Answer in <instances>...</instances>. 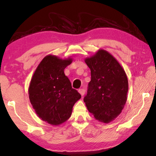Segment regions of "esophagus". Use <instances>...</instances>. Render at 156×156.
<instances>
[{"mask_svg":"<svg viewBox=\"0 0 156 156\" xmlns=\"http://www.w3.org/2000/svg\"><path fill=\"white\" fill-rule=\"evenodd\" d=\"M78 92H79V93H80V94L81 95V96H83V95L84 94V89H79V90H78Z\"/></svg>","mask_w":156,"mask_h":156,"instance_id":"obj_1","label":"esophagus"}]
</instances>
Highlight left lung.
Returning a JSON list of instances; mask_svg holds the SVG:
<instances>
[{"instance_id":"1","label":"left lung","mask_w":156,"mask_h":156,"mask_svg":"<svg viewBox=\"0 0 156 156\" xmlns=\"http://www.w3.org/2000/svg\"><path fill=\"white\" fill-rule=\"evenodd\" d=\"M84 62L91 70V81L84 102L97 120L109 123L122 112L129 88L126 73L109 52L99 49Z\"/></svg>"}]
</instances>
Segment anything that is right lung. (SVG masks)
<instances>
[{
	"mask_svg": "<svg viewBox=\"0 0 156 156\" xmlns=\"http://www.w3.org/2000/svg\"><path fill=\"white\" fill-rule=\"evenodd\" d=\"M72 58L61 59L47 55L34 73L29 87V98L39 118L51 125H59L70 118L81 95L73 89L64 69Z\"/></svg>",
	"mask_w": 156,
	"mask_h": 156,
	"instance_id": "1",
	"label": "right lung"
}]
</instances>
